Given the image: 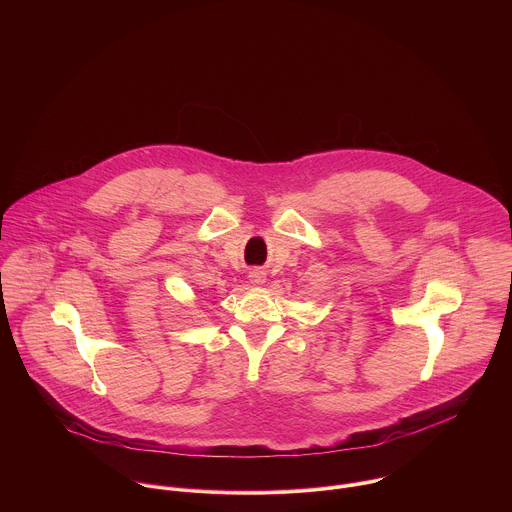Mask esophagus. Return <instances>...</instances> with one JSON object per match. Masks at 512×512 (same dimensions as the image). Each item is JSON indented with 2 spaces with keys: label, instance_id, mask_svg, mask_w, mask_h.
Instances as JSON below:
<instances>
[{
  "label": "esophagus",
  "instance_id": "esophagus-1",
  "mask_svg": "<svg viewBox=\"0 0 512 512\" xmlns=\"http://www.w3.org/2000/svg\"><path fill=\"white\" fill-rule=\"evenodd\" d=\"M249 279H251L253 285H261V283L265 281V273H263L261 269H253V271L249 273Z\"/></svg>",
  "mask_w": 512,
  "mask_h": 512
}]
</instances>
